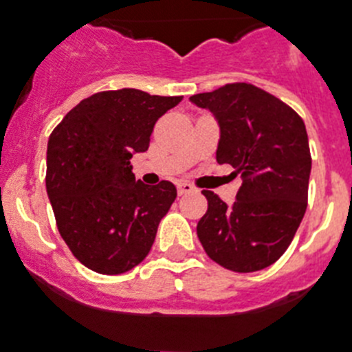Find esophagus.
Segmentation results:
<instances>
[{
	"label": "esophagus",
	"mask_w": 352,
	"mask_h": 352,
	"mask_svg": "<svg viewBox=\"0 0 352 352\" xmlns=\"http://www.w3.org/2000/svg\"><path fill=\"white\" fill-rule=\"evenodd\" d=\"M191 191H195V188L191 184H186V182H179V184H177V193L179 195H188L191 193Z\"/></svg>",
	"instance_id": "obj_1"
}]
</instances>
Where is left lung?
Instances as JSON below:
<instances>
[{"mask_svg": "<svg viewBox=\"0 0 352 352\" xmlns=\"http://www.w3.org/2000/svg\"><path fill=\"white\" fill-rule=\"evenodd\" d=\"M190 102L217 120L218 164H231L243 179L231 206L202 191L208 212L197 226L200 243L227 270L270 267L288 249L306 212L311 155L304 121L250 84H227L193 94Z\"/></svg>", "mask_w": 352, "mask_h": 352, "instance_id": "obj_1", "label": "left lung"}]
</instances>
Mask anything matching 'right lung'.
Returning a JSON list of instances; mask_svg holds the SVG:
<instances>
[{"mask_svg":"<svg viewBox=\"0 0 352 352\" xmlns=\"http://www.w3.org/2000/svg\"><path fill=\"white\" fill-rule=\"evenodd\" d=\"M181 100L140 89L96 93L50 135L48 199L62 240L91 270L116 276L148 256L177 190L135 181L131 159L148 150L155 121Z\"/></svg>","mask_w":352,"mask_h":352,"instance_id":"1","label":"right lung"}]
</instances>
